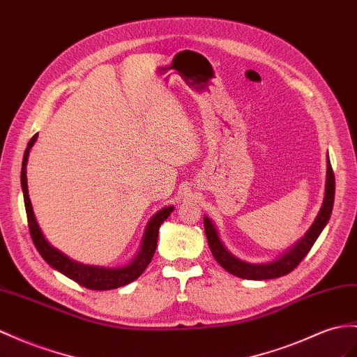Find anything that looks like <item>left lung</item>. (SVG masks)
Returning a JSON list of instances; mask_svg holds the SVG:
<instances>
[{"instance_id":"left-lung-1","label":"left lung","mask_w":357,"mask_h":357,"mask_svg":"<svg viewBox=\"0 0 357 357\" xmlns=\"http://www.w3.org/2000/svg\"><path fill=\"white\" fill-rule=\"evenodd\" d=\"M333 200H335V175L331 166V160H328V155H327L326 191H324V200H323L321 209H319L315 222L309 227V231L305 234L303 238L297 241L289 250L283 253L282 257H279L276 261H271L267 264H249L235 258L234 255L223 245L214 223L209 220L208 217H204V226H205V234L208 238L209 249H211V253L215 258V261L220 264L226 271H229L236 278L249 279V280H267V279H276L280 276H285V274L291 273L301 261H303V258L309 253L310 248H312L314 243L317 241L319 234L323 232L328 218L332 215Z\"/></svg>"}]
</instances>
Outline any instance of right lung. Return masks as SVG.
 <instances>
[{
    "instance_id": "obj_1",
    "label": "right lung",
    "mask_w": 357,
    "mask_h": 357,
    "mask_svg": "<svg viewBox=\"0 0 357 357\" xmlns=\"http://www.w3.org/2000/svg\"><path fill=\"white\" fill-rule=\"evenodd\" d=\"M36 140H38V134L33 135V139L29 142V146H26L25 153H24L22 170H21V185H22V193H24L26 218H29L30 235L36 249H38V252L40 253V257L47 261L52 268L59 270L69 279L75 280L78 285L84 287L87 289H95V291L114 289L119 287L128 285L130 282L140 278L142 273L146 270V267L149 266V262L152 261V257L155 253V249H157L160 226L172 214L173 206H166L160 209V211L151 218L143 234L140 250L135 255V258L128 264V266L119 267V268H105V267H96V266H86V264L70 259L65 253L54 249L52 245L45 240V236L40 231L38 222H36V217L33 213L31 200L29 196V185H26V161H29L30 149L33 148Z\"/></svg>"
}]
</instances>
